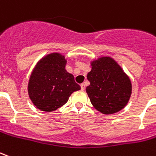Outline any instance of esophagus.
Masks as SVG:
<instances>
[{"label":"esophagus","mask_w":156,"mask_h":156,"mask_svg":"<svg viewBox=\"0 0 156 156\" xmlns=\"http://www.w3.org/2000/svg\"><path fill=\"white\" fill-rule=\"evenodd\" d=\"M80 86H81L82 90H84V89H85V84H84V83H82Z\"/></svg>","instance_id":"1"}]
</instances>
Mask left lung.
<instances>
[{
	"label": "left lung",
	"instance_id": "1",
	"mask_svg": "<svg viewBox=\"0 0 156 156\" xmlns=\"http://www.w3.org/2000/svg\"><path fill=\"white\" fill-rule=\"evenodd\" d=\"M90 65L91 71L87 74L90 84L86 92L94 107L105 115L123 109L132 94L129 77L110 56H101Z\"/></svg>",
	"mask_w": 156,
	"mask_h": 156
}]
</instances>
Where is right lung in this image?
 <instances>
[{
	"instance_id": "add662e5",
	"label": "right lung",
	"mask_w": 156,
	"mask_h": 156,
	"mask_svg": "<svg viewBox=\"0 0 156 156\" xmlns=\"http://www.w3.org/2000/svg\"><path fill=\"white\" fill-rule=\"evenodd\" d=\"M67 60L60 53L44 55L34 68L28 85L30 100L43 112H54L65 105L72 94L81 89L66 70Z\"/></svg>"
}]
</instances>
